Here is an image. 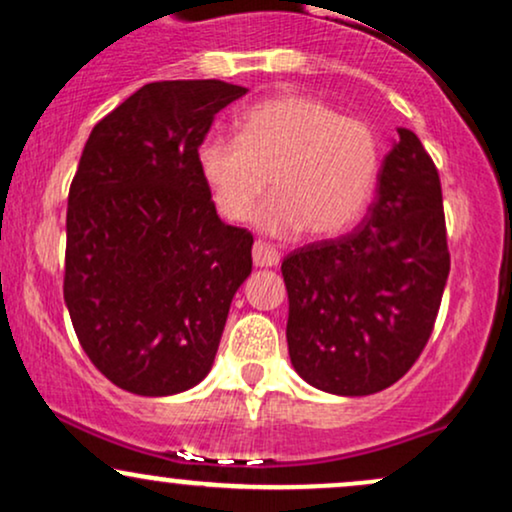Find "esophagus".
<instances>
[{
    "label": "esophagus",
    "instance_id": "obj_1",
    "mask_svg": "<svg viewBox=\"0 0 512 512\" xmlns=\"http://www.w3.org/2000/svg\"><path fill=\"white\" fill-rule=\"evenodd\" d=\"M279 257V250L262 243V240H255V245H252V262H255V267H274V264H279Z\"/></svg>",
    "mask_w": 512,
    "mask_h": 512
}]
</instances>
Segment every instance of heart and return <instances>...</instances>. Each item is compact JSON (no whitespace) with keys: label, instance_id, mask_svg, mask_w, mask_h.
I'll return each instance as SVG.
<instances>
[{"label":"heart","instance_id":"1","mask_svg":"<svg viewBox=\"0 0 512 512\" xmlns=\"http://www.w3.org/2000/svg\"><path fill=\"white\" fill-rule=\"evenodd\" d=\"M197 166L214 207L245 221L269 187L276 195L257 214L262 231L334 238L366 211L380 170V144L366 122L330 103L281 93L240 117V137L209 134Z\"/></svg>","mask_w":512,"mask_h":512}]
</instances>
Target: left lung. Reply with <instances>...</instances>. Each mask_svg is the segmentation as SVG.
I'll use <instances>...</instances> for the list:
<instances>
[{
  "label": "left lung",
  "mask_w": 512,
  "mask_h": 512,
  "mask_svg": "<svg viewBox=\"0 0 512 512\" xmlns=\"http://www.w3.org/2000/svg\"><path fill=\"white\" fill-rule=\"evenodd\" d=\"M397 134L361 226L281 262L291 363L332 395H373L414 366L450 274L438 168L411 129Z\"/></svg>",
  "instance_id": "left-lung-1"
}]
</instances>
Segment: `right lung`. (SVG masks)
<instances>
[{
  "label": "right lung",
  "instance_id": "add662e5",
  "mask_svg": "<svg viewBox=\"0 0 512 512\" xmlns=\"http://www.w3.org/2000/svg\"><path fill=\"white\" fill-rule=\"evenodd\" d=\"M248 88L154 81L93 127L69 187L64 303L81 349L144 397L195 387L252 272V233L228 226L197 166L214 115Z\"/></svg>",
  "mask_w": 512,
  "mask_h": 512
}]
</instances>
